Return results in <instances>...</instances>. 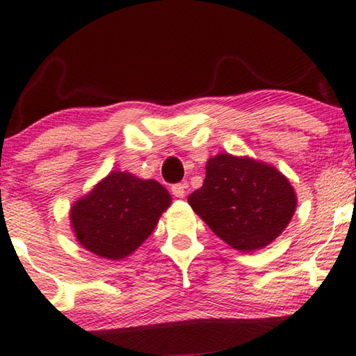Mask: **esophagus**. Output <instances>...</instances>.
Returning <instances> with one entry per match:
<instances>
[{"label": "esophagus", "mask_w": 356, "mask_h": 356, "mask_svg": "<svg viewBox=\"0 0 356 356\" xmlns=\"http://www.w3.org/2000/svg\"><path fill=\"white\" fill-rule=\"evenodd\" d=\"M186 188H187V184L186 182H181V184H174L172 188V195L177 197V198H182L184 195H186Z\"/></svg>", "instance_id": "obj_1"}]
</instances>
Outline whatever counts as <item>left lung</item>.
<instances>
[{"label":"left lung","mask_w":356,"mask_h":356,"mask_svg":"<svg viewBox=\"0 0 356 356\" xmlns=\"http://www.w3.org/2000/svg\"><path fill=\"white\" fill-rule=\"evenodd\" d=\"M296 202L295 188L277 168L227 153L207 161L203 186L188 195L213 233L241 252L273 243L291 221Z\"/></svg>","instance_id":"8db88e82"}]
</instances>
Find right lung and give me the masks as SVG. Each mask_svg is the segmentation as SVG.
<instances>
[{
	"instance_id": "obj_1",
	"label": "right lung",
	"mask_w": 356,
	"mask_h": 356,
	"mask_svg": "<svg viewBox=\"0 0 356 356\" xmlns=\"http://www.w3.org/2000/svg\"><path fill=\"white\" fill-rule=\"evenodd\" d=\"M170 195L153 179L113 170L71 207L76 241L102 259L120 260L148 239Z\"/></svg>"
}]
</instances>
